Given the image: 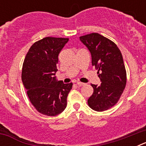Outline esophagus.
I'll return each mask as SVG.
<instances>
[{
  "instance_id": "esophagus-1",
  "label": "esophagus",
  "mask_w": 146,
  "mask_h": 146,
  "mask_svg": "<svg viewBox=\"0 0 146 146\" xmlns=\"http://www.w3.org/2000/svg\"><path fill=\"white\" fill-rule=\"evenodd\" d=\"M77 85L78 86H84L85 83H83V82H77Z\"/></svg>"
}]
</instances>
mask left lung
Masks as SVG:
<instances>
[{"label":"left lung","instance_id":"left-lung-1","mask_svg":"<svg viewBox=\"0 0 146 146\" xmlns=\"http://www.w3.org/2000/svg\"><path fill=\"white\" fill-rule=\"evenodd\" d=\"M91 54L92 66L98 70L100 86L91 84L94 93L88 99V106L102 112L113 107L126 85V72L121 51L111 40L97 33L80 37Z\"/></svg>","mask_w":146,"mask_h":146}]
</instances>
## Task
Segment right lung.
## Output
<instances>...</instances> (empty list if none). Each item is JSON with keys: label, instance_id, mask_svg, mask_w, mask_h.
<instances>
[{"label": "right lung", "instance_id": "1", "mask_svg": "<svg viewBox=\"0 0 146 146\" xmlns=\"http://www.w3.org/2000/svg\"><path fill=\"white\" fill-rule=\"evenodd\" d=\"M68 38L45 37L32 45L23 62L22 81L33 106L38 113L55 116L64 111L72 82L55 79L58 55Z\"/></svg>", "mask_w": 146, "mask_h": 146}]
</instances>
